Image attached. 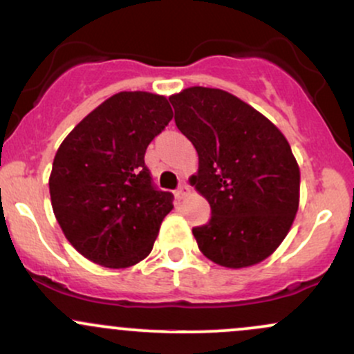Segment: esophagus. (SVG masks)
Listing matches in <instances>:
<instances>
[{
    "label": "esophagus",
    "instance_id": "obj_1",
    "mask_svg": "<svg viewBox=\"0 0 354 354\" xmlns=\"http://www.w3.org/2000/svg\"><path fill=\"white\" fill-rule=\"evenodd\" d=\"M188 193H189V186L186 185V183H180V186H178V189L174 191V194H176L178 200H181V198H185Z\"/></svg>",
    "mask_w": 354,
    "mask_h": 354
}]
</instances>
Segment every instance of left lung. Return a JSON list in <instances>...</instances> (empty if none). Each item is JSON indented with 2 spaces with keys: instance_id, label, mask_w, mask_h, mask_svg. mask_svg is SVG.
<instances>
[{
  "instance_id": "left-lung-1",
  "label": "left lung",
  "mask_w": 354,
  "mask_h": 354,
  "mask_svg": "<svg viewBox=\"0 0 354 354\" xmlns=\"http://www.w3.org/2000/svg\"><path fill=\"white\" fill-rule=\"evenodd\" d=\"M174 123L196 148L189 178L211 206L193 228L206 258L225 268L263 261L281 245L299 205V168L276 126L223 89L193 86L171 98Z\"/></svg>"
}]
</instances>
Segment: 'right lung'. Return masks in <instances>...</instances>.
Listing matches in <instances>:
<instances>
[{
	"label": "right lung",
	"mask_w": 354,
	"mask_h": 354,
	"mask_svg": "<svg viewBox=\"0 0 354 354\" xmlns=\"http://www.w3.org/2000/svg\"><path fill=\"white\" fill-rule=\"evenodd\" d=\"M171 118L165 96L121 91L80 121L56 151L53 211L89 261L120 270L151 253L173 194L153 185L145 153Z\"/></svg>",
	"instance_id": "obj_1"
}]
</instances>
